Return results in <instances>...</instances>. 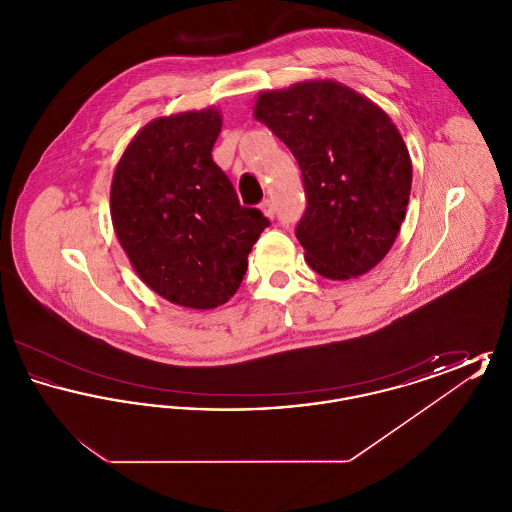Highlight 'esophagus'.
<instances>
[{
	"instance_id": "obj_1",
	"label": "esophagus",
	"mask_w": 512,
	"mask_h": 512,
	"mask_svg": "<svg viewBox=\"0 0 512 512\" xmlns=\"http://www.w3.org/2000/svg\"><path fill=\"white\" fill-rule=\"evenodd\" d=\"M261 211L267 215V217H274V203H272V199H265L263 203H261Z\"/></svg>"
}]
</instances>
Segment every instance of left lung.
Here are the masks:
<instances>
[{"mask_svg":"<svg viewBox=\"0 0 512 512\" xmlns=\"http://www.w3.org/2000/svg\"><path fill=\"white\" fill-rule=\"evenodd\" d=\"M253 115L301 169L307 207L295 236L309 267L330 280L376 267L399 234L413 182L409 149L390 117L334 80L261 92Z\"/></svg>","mask_w":512,"mask_h":512,"instance_id":"left-lung-1","label":"left lung"}]
</instances>
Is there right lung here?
I'll return each instance as SVG.
<instances>
[{
	"label": "right lung",
	"mask_w": 512,
	"mask_h": 512,
	"mask_svg": "<svg viewBox=\"0 0 512 512\" xmlns=\"http://www.w3.org/2000/svg\"><path fill=\"white\" fill-rule=\"evenodd\" d=\"M222 119L215 107L146 124L122 153L111 219L147 286L188 309H215L238 292L267 217L242 207L213 161Z\"/></svg>",
	"instance_id": "1"
}]
</instances>
